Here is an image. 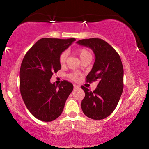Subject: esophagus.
<instances>
[{
  "instance_id": "obj_1",
  "label": "esophagus",
  "mask_w": 149,
  "mask_h": 149,
  "mask_svg": "<svg viewBox=\"0 0 149 149\" xmlns=\"http://www.w3.org/2000/svg\"><path fill=\"white\" fill-rule=\"evenodd\" d=\"M74 89H77V88H79V85H76V84H74Z\"/></svg>"
}]
</instances>
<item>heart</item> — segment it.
<instances>
[{"mask_svg":"<svg viewBox=\"0 0 149 149\" xmlns=\"http://www.w3.org/2000/svg\"><path fill=\"white\" fill-rule=\"evenodd\" d=\"M77 53L79 54L80 58L81 60H84L85 58H86L87 56H91V52L87 49H85V48H81V49H78L77 50ZM66 58L67 53L65 52H62V53L60 54L58 61L60 65H63L65 64V60H66ZM68 77L70 79L76 80L78 78V74L76 72H72L68 75Z\"/></svg>","mask_w":149,"mask_h":149,"instance_id":"heart-1","label":"heart"}]
</instances>
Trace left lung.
<instances>
[{
  "mask_svg": "<svg viewBox=\"0 0 149 149\" xmlns=\"http://www.w3.org/2000/svg\"><path fill=\"white\" fill-rule=\"evenodd\" d=\"M77 44L89 47L95 55L92 70L86 81H97L96 89L91 91L82 85L85 95L81 108L85 116L91 119H104L117 107L123 89V68L118 52L111 45L99 38L82 39Z\"/></svg>",
  "mask_w": 149,
  "mask_h": 149,
  "instance_id": "1",
  "label": "left lung"
}]
</instances>
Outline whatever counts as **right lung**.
<instances>
[{
  "label": "right lung",
  "instance_id": "1",
  "mask_svg": "<svg viewBox=\"0 0 149 149\" xmlns=\"http://www.w3.org/2000/svg\"><path fill=\"white\" fill-rule=\"evenodd\" d=\"M75 41L42 38L25 55L19 71L20 93L27 109L42 122H51L61 115L74 86L66 80L58 85L50 78L61 68L60 54Z\"/></svg>",
  "mask_w": 149,
  "mask_h": 149
}]
</instances>
